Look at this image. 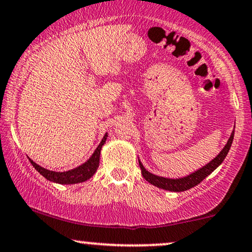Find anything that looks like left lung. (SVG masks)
Here are the masks:
<instances>
[{
	"mask_svg": "<svg viewBox=\"0 0 252 252\" xmlns=\"http://www.w3.org/2000/svg\"><path fill=\"white\" fill-rule=\"evenodd\" d=\"M234 133L235 132L233 130L230 134V138L228 139L227 145L223 147V149H222L220 153H219L217 158L212 159L211 162H208L207 164L202 166V168L198 169L197 171L192 172V174L182 178H175V179L165 178V177H161V176L152 174V172H149L148 170H146V168L143 166V164L139 159V165H140V169H141V174L143 176V178H145L148 183H150V184L158 186V188L163 189V190H166V191L183 192L186 190H190V189L194 188L195 185H198L199 183L204 181L207 176H210L212 172H213L214 170L217 169L222 162H223V159L226 158L228 152H229L231 143H233Z\"/></svg>",
	"mask_w": 252,
	"mask_h": 252,
	"instance_id": "left-lung-1",
	"label": "left lung"
}]
</instances>
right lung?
Segmentation results:
<instances>
[{"mask_svg":"<svg viewBox=\"0 0 252 252\" xmlns=\"http://www.w3.org/2000/svg\"><path fill=\"white\" fill-rule=\"evenodd\" d=\"M107 139V133H105L104 138L102 139L99 145L96 149H94V154L91 155V158L88 159L87 162H84L83 164L78 165L77 168L68 170V171H62V172H58V171H52V170L45 169L40 166L37 163H34L31 158L30 162L31 164L34 166V169L40 174L41 176H44L47 181L58 183V184H77V183H82L86 182L88 179H90L93 177L94 172L97 171L98 165H99V158H100V150H102V147L104 146Z\"/></svg>","mask_w":252,"mask_h":252,"instance_id":"add662e5","label":"right lung"}]
</instances>
